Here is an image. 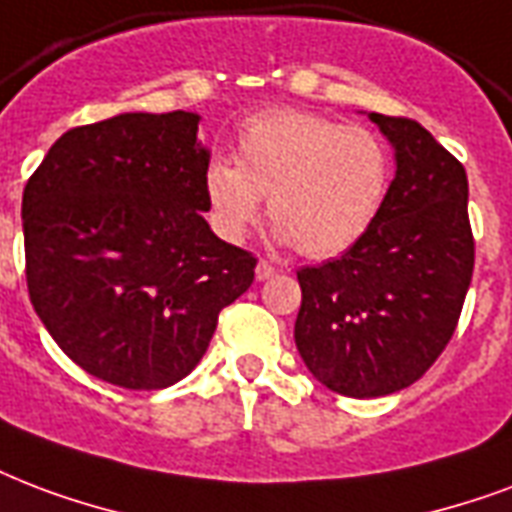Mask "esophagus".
<instances>
[{
  "instance_id": "obj_1",
  "label": "esophagus",
  "mask_w": 512,
  "mask_h": 512,
  "mask_svg": "<svg viewBox=\"0 0 512 512\" xmlns=\"http://www.w3.org/2000/svg\"><path fill=\"white\" fill-rule=\"evenodd\" d=\"M255 276L260 279V282H265V279H271V276H276V265H271L268 260H260L255 268Z\"/></svg>"
}]
</instances>
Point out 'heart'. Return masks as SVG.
Wrapping results in <instances>:
<instances>
[{
	"label": "heart",
	"instance_id": "b5f03b06",
	"mask_svg": "<svg viewBox=\"0 0 512 512\" xmlns=\"http://www.w3.org/2000/svg\"><path fill=\"white\" fill-rule=\"evenodd\" d=\"M392 182V155L365 126H343L306 109L247 117L236 163L204 171L206 212L225 241H241L268 195L279 239L306 257H333L373 228Z\"/></svg>",
	"mask_w": 512,
	"mask_h": 512
}]
</instances>
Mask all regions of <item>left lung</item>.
I'll return each instance as SVG.
<instances>
[{"label":"left lung","instance_id":"left-lung-1","mask_svg":"<svg viewBox=\"0 0 512 512\" xmlns=\"http://www.w3.org/2000/svg\"><path fill=\"white\" fill-rule=\"evenodd\" d=\"M370 120L395 147L384 209L341 257L300 268L295 319L314 378L360 400L400 392L435 365L475 265L462 163L411 117Z\"/></svg>","mask_w":512,"mask_h":512}]
</instances>
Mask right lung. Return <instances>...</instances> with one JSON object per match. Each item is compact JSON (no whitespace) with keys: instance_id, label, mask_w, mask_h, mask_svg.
Instances as JSON below:
<instances>
[{"instance_id":"1","label":"right lung","mask_w":512,"mask_h":512,"mask_svg":"<svg viewBox=\"0 0 512 512\" xmlns=\"http://www.w3.org/2000/svg\"><path fill=\"white\" fill-rule=\"evenodd\" d=\"M193 112L69 128L23 187L31 306L85 373L150 392L185 378L257 257L204 220L209 150Z\"/></svg>"}]
</instances>
